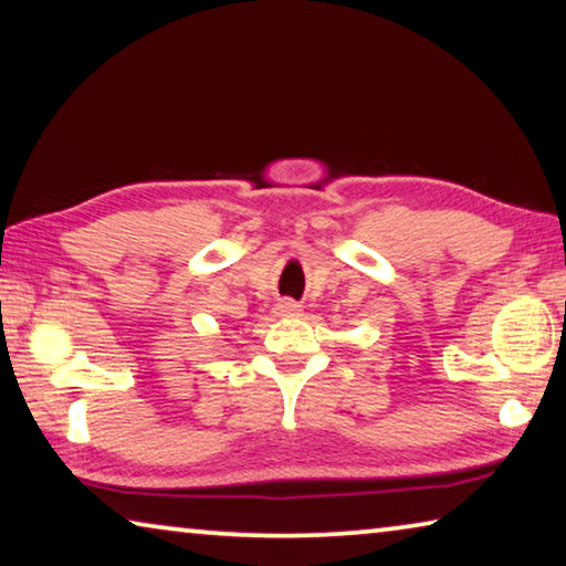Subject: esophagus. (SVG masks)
<instances>
[{"label":"esophagus","mask_w":566,"mask_h":566,"mask_svg":"<svg viewBox=\"0 0 566 566\" xmlns=\"http://www.w3.org/2000/svg\"><path fill=\"white\" fill-rule=\"evenodd\" d=\"M300 312H302L300 304L292 300H282L280 304H276V314H280V317H294V314H300Z\"/></svg>","instance_id":"1"}]
</instances>
